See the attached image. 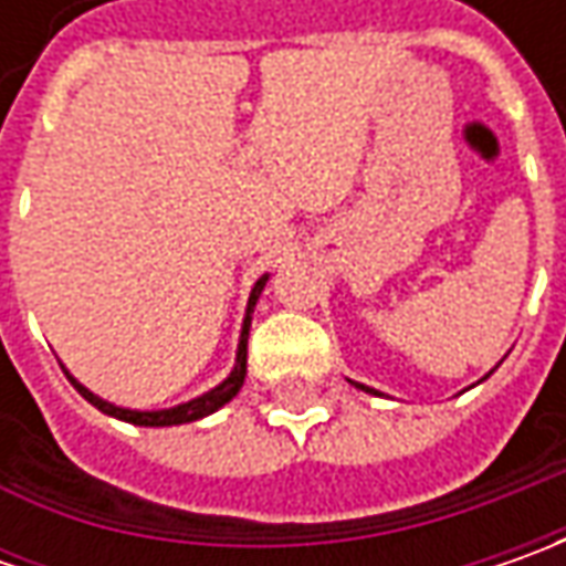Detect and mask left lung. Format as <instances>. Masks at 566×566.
Returning <instances> with one entry per match:
<instances>
[{
    "label": "left lung",
    "mask_w": 566,
    "mask_h": 566,
    "mask_svg": "<svg viewBox=\"0 0 566 566\" xmlns=\"http://www.w3.org/2000/svg\"><path fill=\"white\" fill-rule=\"evenodd\" d=\"M356 387H361V390H368V387H365V384H356ZM368 394H375V390H368Z\"/></svg>",
    "instance_id": "1"
}]
</instances>
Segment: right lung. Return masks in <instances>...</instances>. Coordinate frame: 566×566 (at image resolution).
<instances>
[{
	"instance_id": "add662e5",
	"label": "right lung",
	"mask_w": 566,
	"mask_h": 566,
	"mask_svg": "<svg viewBox=\"0 0 566 566\" xmlns=\"http://www.w3.org/2000/svg\"><path fill=\"white\" fill-rule=\"evenodd\" d=\"M264 283H268V273L254 283V290L249 295V312H245V324H242V339H239V353H235V368H232V375H229L220 387H213L210 394L205 397H198V400H188L182 406H172V409H157V412H138V409H125V406H113V402L99 400L97 394H91L84 384H77L72 375L69 380L75 384V390L84 397L87 402H94L99 412H106V416H116L122 422H132V424H154V428H160V424H182V422H195V419H205L210 412H217L223 402H229L235 394H239V387H242V380H245V359H249V327H251V312H254V302H258V295L264 290Z\"/></svg>"
}]
</instances>
